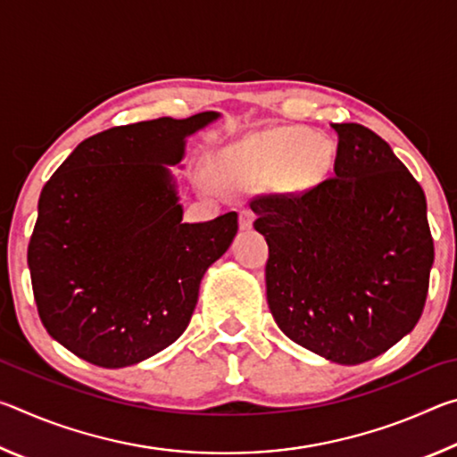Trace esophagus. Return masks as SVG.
<instances>
[{"instance_id":"esophagus-1","label":"esophagus","mask_w":457,"mask_h":457,"mask_svg":"<svg viewBox=\"0 0 457 457\" xmlns=\"http://www.w3.org/2000/svg\"><path fill=\"white\" fill-rule=\"evenodd\" d=\"M252 226H253V213L247 210L239 212V229L247 231V229H252Z\"/></svg>"}]
</instances>
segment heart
Here are the masks:
<instances>
[{"instance_id": "b5f03b06", "label": "heart", "mask_w": 457, "mask_h": 457, "mask_svg": "<svg viewBox=\"0 0 457 457\" xmlns=\"http://www.w3.org/2000/svg\"><path fill=\"white\" fill-rule=\"evenodd\" d=\"M335 157L332 141L316 137L311 129L270 130L223 149L218 157V175L234 187L278 179L288 189H308L330 173ZM199 179L212 187L207 171Z\"/></svg>"}]
</instances>
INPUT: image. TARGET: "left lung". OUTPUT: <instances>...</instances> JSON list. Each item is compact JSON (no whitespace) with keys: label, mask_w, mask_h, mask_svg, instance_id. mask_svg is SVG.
Returning <instances> with one entry per match:
<instances>
[{"label":"left lung","mask_w":457,"mask_h":457,"mask_svg":"<svg viewBox=\"0 0 457 457\" xmlns=\"http://www.w3.org/2000/svg\"><path fill=\"white\" fill-rule=\"evenodd\" d=\"M338 135L335 177L303 195L250 204L266 237V298L286 337L338 365H361L413 330L433 239L421 185L381 137Z\"/></svg>","instance_id":"left-lung-1"}]
</instances>
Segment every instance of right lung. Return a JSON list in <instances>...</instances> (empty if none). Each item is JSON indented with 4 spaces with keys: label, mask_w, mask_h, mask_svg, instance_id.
Instances as JSON below:
<instances>
[{
    "label": "right lung",
    "mask_w": 457,
    "mask_h": 457,
    "mask_svg": "<svg viewBox=\"0 0 457 457\" xmlns=\"http://www.w3.org/2000/svg\"><path fill=\"white\" fill-rule=\"evenodd\" d=\"M220 112L114 127L82 141L44 185L28 266L42 324L76 357L137 365L183 335L201 278L237 213L183 223L171 169Z\"/></svg>",
    "instance_id": "right-lung-1"
}]
</instances>
